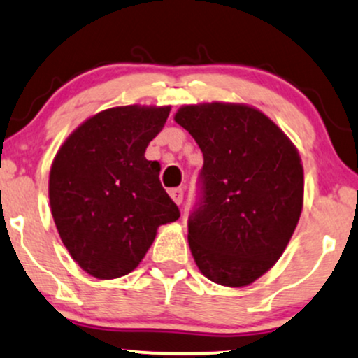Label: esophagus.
<instances>
[{
  "mask_svg": "<svg viewBox=\"0 0 358 358\" xmlns=\"http://www.w3.org/2000/svg\"><path fill=\"white\" fill-rule=\"evenodd\" d=\"M171 194V197H172V201H174L176 204L178 206H180L182 204V201H184V191L180 187H178V189H172V191L169 192Z\"/></svg>",
  "mask_w": 358,
  "mask_h": 358,
  "instance_id": "obj_1",
  "label": "esophagus"
}]
</instances>
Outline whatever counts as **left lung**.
<instances>
[{
    "label": "left lung",
    "mask_w": 358,
    "mask_h": 358,
    "mask_svg": "<svg viewBox=\"0 0 358 358\" xmlns=\"http://www.w3.org/2000/svg\"><path fill=\"white\" fill-rule=\"evenodd\" d=\"M174 120L204 157V201L189 217L192 258L208 280L248 287L287 250L303 209V164L287 134L246 103L182 105Z\"/></svg>",
    "instance_id": "left-lung-1"
}]
</instances>
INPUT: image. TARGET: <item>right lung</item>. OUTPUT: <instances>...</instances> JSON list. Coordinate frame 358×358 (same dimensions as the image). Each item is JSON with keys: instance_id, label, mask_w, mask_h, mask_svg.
I'll list each match as a JSON object with an SVG mask.
<instances>
[{"instance_id": "obj_1", "label": "right lung", "mask_w": 358, "mask_h": 358, "mask_svg": "<svg viewBox=\"0 0 358 358\" xmlns=\"http://www.w3.org/2000/svg\"><path fill=\"white\" fill-rule=\"evenodd\" d=\"M171 107L122 105L83 120L60 145L50 169V209L63 246L99 280L129 275L157 236L179 220L145 149Z\"/></svg>"}]
</instances>
